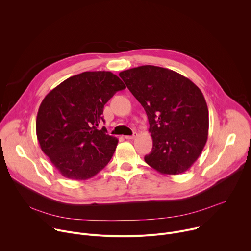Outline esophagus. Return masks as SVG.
I'll return each mask as SVG.
<instances>
[{
    "instance_id": "1",
    "label": "esophagus",
    "mask_w": 251,
    "mask_h": 251,
    "mask_svg": "<svg viewBox=\"0 0 251 251\" xmlns=\"http://www.w3.org/2000/svg\"><path fill=\"white\" fill-rule=\"evenodd\" d=\"M137 136H138L137 132H134V133H133V135H131V136H125V138H126V139H128V140H133V139H135Z\"/></svg>"
}]
</instances>
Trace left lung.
Returning a JSON list of instances; mask_svg holds the SVG:
<instances>
[{"label": "left lung", "mask_w": 251, "mask_h": 251, "mask_svg": "<svg viewBox=\"0 0 251 251\" xmlns=\"http://www.w3.org/2000/svg\"><path fill=\"white\" fill-rule=\"evenodd\" d=\"M148 116L153 148L145 162L165 175L189 170L208 134V109L200 88L168 68L142 65L119 74Z\"/></svg>", "instance_id": "1"}]
</instances>
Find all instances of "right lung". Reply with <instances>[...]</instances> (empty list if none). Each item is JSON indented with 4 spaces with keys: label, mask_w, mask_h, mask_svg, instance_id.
<instances>
[{
    "label": "right lung",
    "mask_w": 251,
    "mask_h": 251,
    "mask_svg": "<svg viewBox=\"0 0 251 251\" xmlns=\"http://www.w3.org/2000/svg\"><path fill=\"white\" fill-rule=\"evenodd\" d=\"M126 86L110 71H85L53 88L39 108L35 128L43 152L59 173L84 181L111 160L118 140L98 130L104 105Z\"/></svg>",
    "instance_id": "right-lung-1"
}]
</instances>
